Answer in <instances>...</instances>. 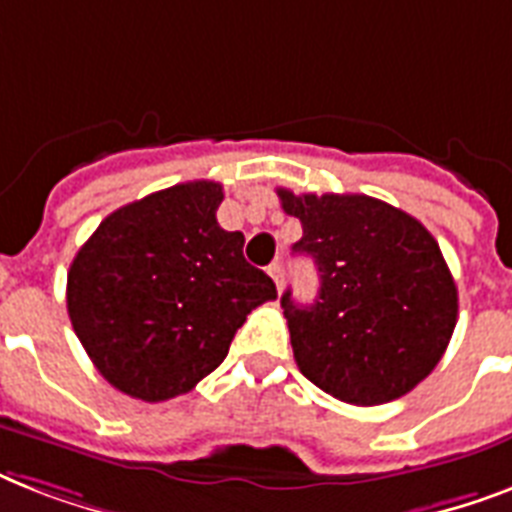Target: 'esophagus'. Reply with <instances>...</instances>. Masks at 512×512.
Here are the masks:
<instances>
[{
	"mask_svg": "<svg viewBox=\"0 0 512 512\" xmlns=\"http://www.w3.org/2000/svg\"><path fill=\"white\" fill-rule=\"evenodd\" d=\"M268 273H271V279L276 281V289H284V265L279 263V260H276V263H271L268 265Z\"/></svg>",
	"mask_w": 512,
	"mask_h": 512,
	"instance_id": "esophagus-1",
	"label": "esophagus"
}]
</instances>
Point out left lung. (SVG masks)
<instances>
[{"label": "left lung", "mask_w": 512, "mask_h": 512, "mask_svg": "<svg viewBox=\"0 0 512 512\" xmlns=\"http://www.w3.org/2000/svg\"><path fill=\"white\" fill-rule=\"evenodd\" d=\"M303 223L295 252L311 255L313 305L281 295L300 372L345 404H388L428 377L457 324V287L420 220L364 193L279 188Z\"/></svg>", "instance_id": "8db88e82"}]
</instances>
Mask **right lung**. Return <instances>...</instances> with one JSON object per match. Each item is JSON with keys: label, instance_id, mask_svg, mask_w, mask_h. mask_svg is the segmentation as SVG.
I'll return each instance as SVG.
<instances>
[{"label": "right lung", "instance_id": "1", "mask_svg": "<svg viewBox=\"0 0 512 512\" xmlns=\"http://www.w3.org/2000/svg\"><path fill=\"white\" fill-rule=\"evenodd\" d=\"M223 185L193 180L132 201L98 225L68 271L79 342L116 390L183 396L228 356L276 284L244 260V233L217 225Z\"/></svg>", "mask_w": 512, "mask_h": 512}]
</instances>
